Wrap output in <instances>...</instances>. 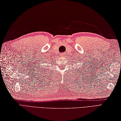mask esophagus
Listing matches in <instances>:
<instances>
[{"mask_svg": "<svg viewBox=\"0 0 121 121\" xmlns=\"http://www.w3.org/2000/svg\"><path fill=\"white\" fill-rule=\"evenodd\" d=\"M65 56V54L64 53H61L60 54V57L61 58H64Z\"/></svg>", "mask_w": 121, "mask_h": 121, "instance_id": "1", "label": "esophagus"}]
</instances>
